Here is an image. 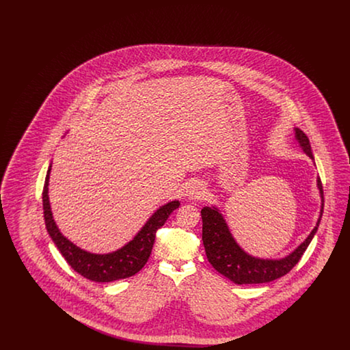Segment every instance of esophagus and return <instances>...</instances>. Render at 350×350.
I'll list each match as a JSON object with an SVG mask.
<instances>
[{"label": "esophagus", "mask_w": 350, "mask_h": 350, "mask_svg": "<svg viewBox=\"0 0 350 350\" xmlns=\"http://www.w3.org/2000/svg\"><path fill=\"white\" fill-rule=\"evenodd\" d=\"M190 196H191V198H194V200H200V198H202V197L204 196V187H203V185H200V183L193 185V186H191V190H190Z\"/></svg>", "instance_id": "34e87169"}]
</instances>
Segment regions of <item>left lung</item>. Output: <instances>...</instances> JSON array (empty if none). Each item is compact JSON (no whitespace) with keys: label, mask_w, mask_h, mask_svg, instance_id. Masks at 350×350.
<instances>
[{"label":"left lung","mask_w":350,"mask_h":350,"mask_svg":"<svg viewBox=\"0 0 350 350\" xmlns=\"http://www.w3.org/2000/svg\"><path fill=\"white\" fill-rule=\"evenodd\" d=\"M295 137L299 142L300 147L311 157L312 150L307 135L299 129H295ZM317 187L321 197V210L320 217L323 215L324 194L323 185L320 178H317ZM202 215V240L206 250L208 262L217 269L220 274L231 280L237 284H253V283L271 282L287 274L293 267L299 262L303 253L310 245L312 237L315 236L320 223L317 220V227L308 234V237L300 244L297 250L281 260H262L252 257L248 253L239 247L234 241L232 234L228 230V226L223 215L219 213L217 207H203L200 211Z\"/></svg>","instance_id":"1"}]
</instances>
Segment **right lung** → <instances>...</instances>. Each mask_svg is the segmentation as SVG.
I'll list each match as a JSON object with an SVG mask.
<instances>
[{"label": "right lung", "instance_id": "1", "mask_svg": "<svg viewBox=\"0 0 350 350\" xmlns=\"http://www.w3.org/2000/svg\"><path fill=\"white\" fill-rule=\"evenodd\" d=\"M51 165L47 170L44 187L42 193L43 198V214L46 228L50 233L52 241L60 250L70 267L81 274L85 278L94 282H113L117 280L129 278L135 275L144 267L150 258L152 247L154 243L156 232L161 228L169 215L178 208L180 202L172 200L161 206L146 223L129 244L123 248L107 254H94L86 250H80L73 243L66 239L56 227L49 200V180H50Z\"/></svg>", "mask_w": 350, "mask_h": 350}]
</instances>
